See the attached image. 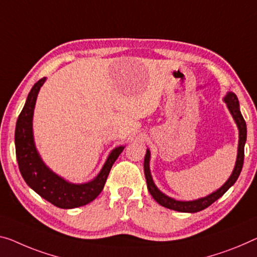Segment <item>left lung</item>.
Returning <instances> with one entry per match:
<instances>
[{
  "label": "left lung",
  "instance_id": "left-lung-1",
  "mask_svg": "<svg viewBox=\"0 0 257 257\" xmlns=\"http://www.w3.org/2000/svg\"><path fill=\"white\" fill-rule=\"evenodd\" d=\"M228 111L233 117L236 126H238L239 130V144H238V155H236V161L233 171H232L231 176L228 177V179L225 181L223 186H220L217 191L212 192L211 194H209L204 197H200L197 200L193 201H178L172 199L168 195H165L163 192H161L157 186L154 183L151 169H149V162H151V151L147 149L145 156V162H144V170H145V177L146 181H147V187L148 191L151 193L154 200L156 201L157 203L161 204L168 209H171V210L180 211V212H197L203 210V209L208 208L210 204L215 202L216 200H218L220 196L224 195V193L227 191L231 186H233V184L238 179L242 170V164H243V157H244V144H246L247 139V126L246 121H244L243 117L240 112L239 108V101L238 97H236L233 92H227L226 95L223 98Z\"/></svg>",
  "mask_w": 257,
  "mask_h": 257
}]
</instances>
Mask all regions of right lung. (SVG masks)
Listing matches in <instances>:
<instances>
[{
  "label": "right lung",
  "mask_w": 257,
  "mask_h": 257,
  "mask_svg": "<svg viewBox=\"0 0 257 257\" xmlns=\"http://www.w3.org/2000/svg\"><path fill=\"white\" fill-rule=\"evenodd\" d=\"M42 78L31 89L25 105L18 117L15 131L16 156L19 171L24 180L43 199L62 209H72L85 206L102 192L112 164L124 151L123 146L112 149L101 171L93 180L84 184H73L62 178L49 169L42 161L35 147L33 136V113L39 90L45 84Z\"/></svg>",
  "instance_id": "add662e5"
}]
</instances>
